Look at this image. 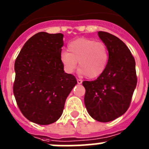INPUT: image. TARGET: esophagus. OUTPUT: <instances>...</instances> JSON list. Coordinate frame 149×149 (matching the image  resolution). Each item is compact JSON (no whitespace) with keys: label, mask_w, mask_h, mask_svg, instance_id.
<instances>
[{"label":"esophagus","mask_w":149,"mask_h":149,"mask_svg":"<svg viewBox=\"0 0 149 149\" xmlns=\"http://www.w3.org/2000/svg\"><path fill=\"white\" fill-rule=\"evenodd\" d=\"M77 83L79 84H81V83H82V80H81V79H77Z\"/></svg>","instance_id":"1"}]
</instances>
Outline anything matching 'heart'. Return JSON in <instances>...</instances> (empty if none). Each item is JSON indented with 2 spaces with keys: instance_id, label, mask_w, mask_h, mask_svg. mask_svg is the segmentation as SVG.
<instances>
[{
  "instance_id": "b5f03b06",
  "label": "heart",
  "mask_w": 149,
  "mask_h": 149,
  "mask_svg": "<svg viewBox=\"0 0 149 149\" xmlns=\"http://www.w3.org/2000/svg\"><path fill=\"white\" fill-rule=\"evenodd\" d=\"M107 46L102 42L88 38H79L68 43V52L60 54V62L67 73H73L79 62V73L90 79L101 76L109 62Z\"/></svg>"
}]
</instances>
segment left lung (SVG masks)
Returning <instances> with one entry per match:
<instances>
[{"label":"left lung","instance_id":"1","mask_svg":"<svg viewBox=\"0 0 149 149\" xmlns=\"http://www.w3.org/2000/svg\"><path fill=\"white\" fill-rule=\"evenodd\" d=\"M98 35L109 50L106 70L95 81H84V104L89 115L99 122H109L127 111L137 85L135 61L122 40L104 31Z\"/></svg>","mask_w":149,"mask_h":149}]
</instances>
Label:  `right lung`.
Listing matches in <instances>:
<instances>
[{"label":"right lung","instance_id":"1","mask_svg":"<svg viewBox=\"0 0 149 149\" xmlns=\"http://www.w3.org/2000/svg\"><path fill=\"white\" fill-rule=\"evenodd\" d=\"M63 37L60 33H37L25 43L15 60L17 104L26 118L37 124L56 121L77 84L73 75L65 73L60 62Z\"/></svg>","mask_w":149,"mask_h":149}]
</instances>
